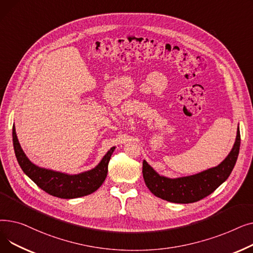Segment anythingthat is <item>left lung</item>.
<instances>
[{"label":"left lung","instance_id":"1","mask_svg":"<svg viewBox=\"0 0 253 253\" xmlns=\"http://www.w3.org/2000/svg\"><path fill=\"white\" fill-rule=\"evenodd\" d=\"M240 129H237L234 147L228 157L216 167L209 168L191 176L168 178L161 176L143 160L142 174L149 190L163 200L188 204L200 201L201 199L213 193L219 185L228 179L236 164L240 150Z\"/></svg>","mask_w":253,"mask_h":253}]
</instances>
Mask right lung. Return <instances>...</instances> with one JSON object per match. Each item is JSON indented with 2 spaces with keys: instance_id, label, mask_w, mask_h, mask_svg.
<instances>
[{
  "instance_id": "obj_1",
  "label": "right lung",
  "mask_w": 253,
  "mask_h": 253,
  "mask_svg": "<svg viewBox=\"0 0 253 253\" xmlns=\"http://www.w3.org/2000/svg\"><path fill=\"white\" fill-rule=\"evenodd\" d=\"M12 136L15 156L22 171L39 188H41L49 195L61 199L79 198L95 192L108 175L109 162L116 149L113 147L106 153L96 167L82 173L71 175L35 165L22 151L14 126L12 129Z\"/></svg>"
}]
</instances>
